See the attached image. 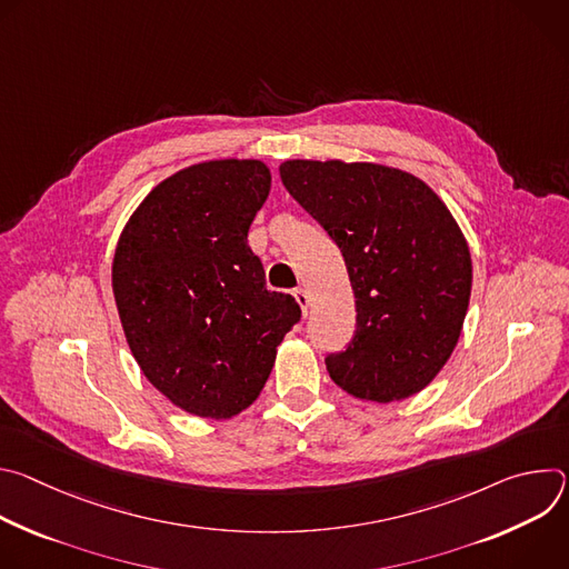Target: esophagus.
Segmentation results:
<instances>
[{"mask_svg":"<svg viewBox=\"0 0 569 569\" xmlns=\"http://www.w3.org/2000/svg\"><path fill=\"white\" fill-rule=\"evenodd\" d=\"M295 299H297L301 312L306 315V312H308V306H310V295H308L303 288H297V290H295Z\"/></svg>","mask_w":569,"mask_h":569,"instance_id":"1","label":"esophagus"}]
</instances>
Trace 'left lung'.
Wrapping results in <instances>:
<instances>
[{
    "label": "left lung",
    "mask_w": 569,
    "mask_h": 569,
    "mask_svg": "<svg viewBox=\"0 0 569 569\" xmlns=\"http://www.w3.org/2000/svg\"><path fill=\"white\" fill-rule=\"evenodd\" d=\"M288 193L342 250L356 336L327 369L349 396L405 400L452 356L470 301L472 261L446 202L417 176L373 161L288 159Z\"/></svg>",
    "instance_id": "obj_1"
}]
</instances>
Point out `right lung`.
Instances as JSON below:
<instances>
[{
  "label": "right lung",
  "instance_id": "right-lung-1",
  "mask_svg": "<svg viewBox=\"0 0 569 569\" xmlns=\"http://www.w3.org/2000/svg\"><path fill=\"white\" fill-rule=\"evenodd\" d=\"M272 187L261 159H209L161 180L128 218L112 259L126 342L176 408L231 419L259 398L301 317L266 288L248 231Z\"/></svg>",
  "mask_w": 569,
  "mask_h": 569
}]
</instances>
